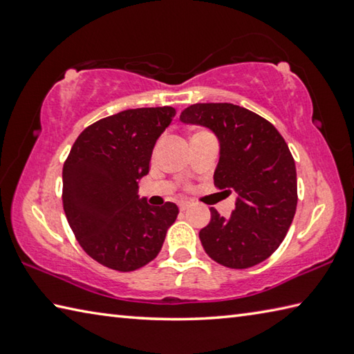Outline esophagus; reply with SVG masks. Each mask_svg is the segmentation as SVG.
<instances>
[{
  "instance_id": "34e87169",
  "label": "esophagus",
  "mask_w": 354,
  "mask_h": 354,
  "mask_svg": "<svg viewBox=\"0 0 354 354\" xmlns=\"http://www.w3.org/2000/svg\"><path fill=\"white\" fill-rule=\"evenodd\" d=\"M189 206H190L189 201H181V203H179V209H181V211H185V209H189Z\"/></svg>"
}]
</instances>
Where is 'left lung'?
Returning <instances> with one entry per match:
<instances>
[{"label": "left lung", "instance_id": "left-lung-1", "mask_svg": "<svg viewBox=\"0 0 354 354\" xmlns=\"http://www.w3.org/2000/svg\"><path fill=\"white\" fill-rule=\"evenodd\" d=\"M179 120L211 129L220 143L214 184L237 194L225 218L211 207L200 231L211 259L248 268L270 257L284 241L297 211V169L283 136L270 122L231 103H196Z\"/></svg>", "mask_w": 354, "mask_h": 354}]
</instances>
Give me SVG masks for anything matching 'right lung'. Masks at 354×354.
Here are the masks:
<instances>
[{"mask_svg": "<svg viewBox=\"0 0 354 354\" xmlns=\"http://www.w3.org/2000/svg\"><path fill=\"white\" fill-rule=\"evenodd\" d=\"M170 106L128 109L98 120L77 137L62 170L68 225L86 253L118 272H133L159 254L178 206L139 198L153 148L171 123Z\"/></svg>", "mask_w": 354, "mask_h": 354, "instance_id": "add662e5", "label": "right lung"}]
</instances>
